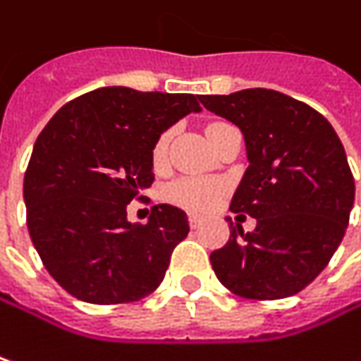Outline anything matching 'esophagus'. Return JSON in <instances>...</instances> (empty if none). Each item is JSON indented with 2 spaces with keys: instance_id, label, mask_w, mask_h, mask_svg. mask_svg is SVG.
I'll list each match as a JSON object with an SVG mask.
<instances>
[{
  "instance_id": "34e87169",
  "label": "esophagus",
  "mask_w": 361,
  "mask_h": 361,
  "mask_svg": "<svg viewBox=\"0 0 361 361\" xmlns=\"http://www.w3.org/2000/svg\"><path fill=\"white\" fill-rule=\"evenodd\" d=\"M189 224H191V228H199L201 218H199V216H195V214H191V216H189Z\"/></svg>"
}]
</instances>
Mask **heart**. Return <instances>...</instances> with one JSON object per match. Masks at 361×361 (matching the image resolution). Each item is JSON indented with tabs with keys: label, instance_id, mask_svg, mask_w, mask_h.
<instances>
[{
	"label": "heart",
	"instance_id": "obj_1",
	"mask_svg": "<svg viewBox=\"0 0 361 361\" xmlns=\"http://www.w3.org/2000/svg\"><path fill=\"white\" fill-rule=\"evenodd\" d=\"M219 125L224 123H214L209 125L207 133H212L214 129H218ZM172 137V131H164L158 142L154 145V152H152V158H154V164L160 166L166 162L168 156V143ZM221 197V185L218 180H212V178H180L176 183L170 185L168 189V199L180 207H187L191 212H205L209 209L212 205H216Z\"/></svg>",
	"mask_w": 361,
	"mask_h": 361
}]
</instances>
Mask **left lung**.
<instances>
[{
    "mask_svg": "<svg viewBox=\"0 0 361 361\" xmlns=\"http://www.w3.org/2000/svg\"><path fill=\"white\" fill-rule=\"evenodd\" d=\"M201 102L245 135L248 168L230 209L257 219L252 232L230 221L212 267L236 296H294L329 265L349 224L355 185L343 143L321 113L281 92L248 88Z\"/></svg>",
    "mask_w": 361,
    "mask_h": 361,
    "instance_id": "1",
    "label": "left lung"
}]
</instances>
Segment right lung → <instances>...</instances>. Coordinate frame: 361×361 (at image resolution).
<instances>
[{
  "mask_svg": "<svg viewBox=\"0 0 361 361\" xmlns=\"http://www.w3.org/2000/svg\"><path fill=\"white\" fill-rule=\"evenodd\" d=\"M199 96L98 88L61 106L37 137L24 174L26 226L49 275L90 304H125L164 279L189 218L154 205L131 224L127 205L154 183V145Z\"/></svg>",
  "mask_w": 361,
  "mask_h": 361,
  "instance_id": "add662e5",
  "label": "right lung"
}]
</instances>
